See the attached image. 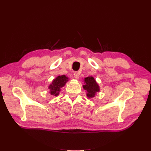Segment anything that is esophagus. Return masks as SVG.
I'll list each match as a JSON object with an SVG mask.
<instances>
[{"label":"esophagus","mask_w":151,"mask_h":151,"mask_svg":"<svg viewBox=\"0 0 151 151\" xmlns=\"http://www.w3.org/2000/svg\"><path fill=\"white\" fill-rule=\"evenodd\" d=\"M74 77L76 79H78L79 78V74L77 72H74Z\"/></svg>","instance_id":"34e87169"}]
</instances>
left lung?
<instances>
[{
	"instance_id": "8db88e82",
	"label": "left lung",
	"mask_w": 151,
	"mask_h": 151,
	"mask_svg": "<svg viewBox=\"0 0 151 151\" xmlns=\"http://www.w3.org/2000/svg\"><path fill=\"white\" fill-rule=\"evenodd\" d=\"M83 89L86 91V96L88 98H94L97 93L99 92L100 88L93 77L89 76L84 79Z\"/></svg>"
}]
</instances>
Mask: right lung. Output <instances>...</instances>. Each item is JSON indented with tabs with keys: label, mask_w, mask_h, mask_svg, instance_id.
Segmentation results:
<instances>
[{
	"label": "right lung",
	"mask_w": 151,
	"mask_h": 151,
	"mask_svg": "<svg viewBox=\"0 0 151 151\" xmlns=\"http://www.w3.org/2000/svg\"><path fill=\"white\" fill-rule=\"evenodd\" d=\"M69 78L65 75L57 76L48 87V89L50 90L49 93L54 96H57L60 94L61 89L65 86Z\"/></svg>",
	"instance_id": "obj_1"
}]
</instances>
